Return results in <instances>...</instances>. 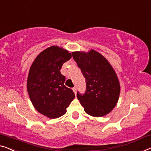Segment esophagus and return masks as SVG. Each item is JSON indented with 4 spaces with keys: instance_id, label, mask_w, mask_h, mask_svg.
<instances>
[{
    "instance_id": "34e87169",
    "label": "esophagus",
    "mask_w": 151,
    "mask_h": 151,
    "mask_svg": "<svg viewBox=\"0 0 151 151\" xmlns=\"http://www.w3.org/2000/svg\"><path fill=\"white\" fill-rule=\"evenodd\" d=\"M73 90L74 93H75V95H76V87H74V88H73Z\"/></svg>"
}]
</instances>
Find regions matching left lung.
<instances>
[{"label": "left lung", "mask_w": 151, "mask_h": 151, "mask_svg": "<svg viewBox=\"0 0 151 151\" xmlns=\"http://www.w3.org/2000/svg\"><path fill=\"white\" fill-rule=\"evenodd\" d=\"M72 55L86 81L85 93L77 92L85 112L96 117L109 114L116 106L120 94L115 71L104 56L93 49L87 53L75 51Z\"/></svg>", "instance_id": "left-lung-1"}]
</instances>
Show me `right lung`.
Instances as JSON below:
<instances>
[{"instance_id": "obj_1", "label": "right lung", "mask_w": 151, "mask_h": 151, "mask_svg": "<svg viewBox=\"0 0 151 151\" xmlns=\"http://www.w3.org/2000/svg\"><path fill=\"white\" fill-rule=\"evenodd\" d=\"M71 53L58 46H51L40 52L31 65L27 89L34 107L50 119L60 117L75 98L73 90L64 85L66 78L60 73Z\"/></svg>"}]
</instances>
